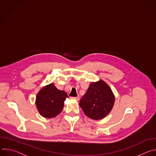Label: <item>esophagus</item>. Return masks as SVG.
Wrapping results in <instances>:
<instances>
[{
  "label": "esophagus",
  "mask_w": 156,
  "mask_h": 156,
  "mask_svg": "<svg viewBox=\"0 0 156 156\" xmlns=\"http://www.w3.org/2000/svg\"><path fill=\"white\" fill-rule=\"evenodd\" d=\"M72 98L75 99V100L77 101H79V100H80V98H79L78 97H74V98Z\"/></svg>",
  "instance_id": "1"
}]
</instances>
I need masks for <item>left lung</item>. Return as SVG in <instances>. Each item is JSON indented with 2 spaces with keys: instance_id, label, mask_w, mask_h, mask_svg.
I'll use <instances>...</instances> for the list:
<instances>
[{
  "instance_id": "8db88e82",
  "label": "left lung",
  "mask_w": 156,
  "mask_h": 156,
  "mask_svg": "<svg viewBox=\"0 0 156 156\" xmlns=\"http://www.w3.org/2000/svg\"><path fill=\"white\" fill-rule=\"evenodd\" d=\"M115 96L109 86L100 80L90 84L79 105L84 114L93 120L105 118L112 110Z\"/></svg>"
}]
</instances>
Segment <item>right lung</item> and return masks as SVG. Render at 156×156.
<instances>
[{"label": "right lung", "instance_id": "add662e5", "mask_svg": "<svg viewBox=\"0 0 156 156\" xmlns=\"http://www.w3.org/2000/svg\"><path fill=\"white\" fill-rule=\"evenodd\" d=\"M69 98L64 91H61L51 83L42 87L36 98V106L39 114L47 119L58 115L63 110L64 101Z\"/></svg>", "mask_w": 156, "mask_h": 156}]
</instances>
